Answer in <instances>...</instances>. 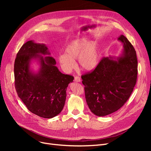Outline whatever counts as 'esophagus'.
I'll use <instances>...</instances> for the list:
<instances>
[{
  "mask_svg": "<svg viewBox=\"0 0 151 151\" xmlns=\"http://www.w3.org/2000/svg\"><path fill=\"white\" fill-rule=\"evenodd\" d=\"M74 81L77 82V83H79L81 82V77L79 76H75L74 77Z\"/></svg>",
  "mask_w": 151,
  "mask_h": 151,
  "instance_id": "34e87169",
  "label": "esophagus"
}]
</instances>
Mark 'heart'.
<instances>
[{"instance_id": "1", "label": "heart", "mask_w": 151, "mask_h": 151, "mask_svg": "<svg viewBox=\"0 0 151 151\" xmlns=\"http://www.w3.org/2000/svg\"><path fill=\"white\" fill-rule=\"evenodd\" d=\"M65 53L60 54L58 60L65 72H70L75 67L74 60L77 58V65L82 70L90 71L96 67L99 55L96 45L85 38L73 41L65 48Z\"/></svg>"}]
</instances>
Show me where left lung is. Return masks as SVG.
I'll return each instance as SVG.
<instances>
[{"mask_svg":"<svg viewBox=\"0 0 151 151\" xmlns=\"http://www.w3.org/2000/svg\"><path fill=\"white\" fill-rule=\"evenodd\" d=\"M122 55L116 60L103 57L94 69L82 75L87 104L96 115L104 116L122 108L133 92L137 79L135 50L123 35Z\"/></svg>","mask_w":151,"mask_h":151,"instance_id":"left-lung-1","label":"left lung"}]
</instances>
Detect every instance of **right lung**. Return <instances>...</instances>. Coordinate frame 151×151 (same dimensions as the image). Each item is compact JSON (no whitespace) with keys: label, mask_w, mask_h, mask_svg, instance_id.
Returning a JSON list of instances; mask_svg holds the SVG:
<instances>
[{"label":"right lung","mask_w":151,"mask_h":151,"mask_svg":"<svg viewBox=\"0 0 151 151\" xmlns=\"http://www.w3.org/2000/svg\"><path fill=\"white\" fill-rule=\"evenodd\" d=\"M42 54L50 55L44 44L28 41L21 47L14 67L15 88L28 110L40 117L51 118L62 111L67 86L74 77L62 74L55 66V58ZM37 58L41 68L38 74H34L29 70V62Z\"/></svg>","instance_id":"add662e5"}]
</instances>
